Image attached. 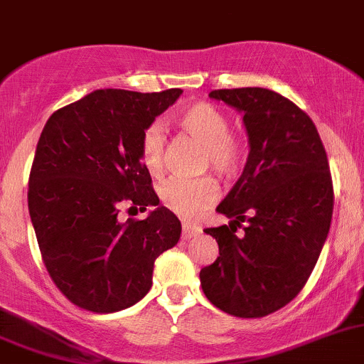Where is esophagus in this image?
I'll return each instance as SVG.
<instances>
[{
    "label": "esophagus",
    "instance_id": "esophagus-1",
    "mask_svg": "<svg viewBox=\"0 0 364 364\" xmlns=\"http://www.w3.org/2000/svg\"><path fill=\"white\" fill-rule=\"evenodd\" d=\"M201 233V228L199 226H192V224H183V239L188 240L193 239V237H198Z\"/></svg>",
    "mask_w": 364,
    "mask_h": 364
}]
</instances>
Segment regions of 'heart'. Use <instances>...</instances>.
<instances>
[{"label":"heart","mask_w":364,"mask_h":364,"mask_svg":"<svg viewBox=\"0 0 364 364\" xmlns=\"http://www.w3.org/2000/svg\"><path fill=\"white\" fill-rule=\"evenodd\" d=\"M179 127L205 147V166L220 178H232L242 161V144L230 132L228 114L208 102L186 105L176 117ZM165 136L158 125H149L141 132L140 161L151 174L163 168ZM219 196L212 178H171L159 186V198L166 208L183 219H196L215 203Z\"/></svg>","instance_id":"b5f03b06"}]
</instances>
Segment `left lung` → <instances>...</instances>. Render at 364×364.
I'll use <instances>...</instances> for the list:
<instances>
[{"label": "left lung", "mask_w": 364, "mask_h": 364, "mask_svg": "<svg viewBox=\"0 0 364 364\" xmlns=\"http://www.w3.org/2000/svg\"><path fill=\"white\" fill-rule=\"evenodd\" d=\"M210 98L244 114L250 154L217 206L232 223L205 230L219 257L199 273L201 287L220 311L262 318L304 289L327 240L334 208L327 152L307 113L280 93L237 87Z\"/></svg>", "instance_id": "obj_1"}]
</instances>
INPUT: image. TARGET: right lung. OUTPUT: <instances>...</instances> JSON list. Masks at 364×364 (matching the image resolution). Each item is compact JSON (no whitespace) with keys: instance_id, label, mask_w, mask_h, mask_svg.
Masks as SVG:
<instances>
[{"instance_id":"1","label":"right lung","mask_w":364,"mask_h":364,"mask_svg":"<svg viewBox=\"0 0 364 364\" xmlns=\"http://www.w3.org/2000/svg\"><path fill=\"white\" fill-rule=\"evenodd\" d=\"M183 91L97 90L57 109L37 141L28 212L43 262L60 293L91 312H117L152 285L154 260L176 246L178 217L158 206L140 140ZM144 221H120L122 205Z\"/></svg>"}]
</instances>
